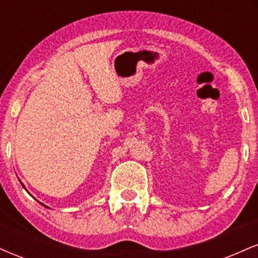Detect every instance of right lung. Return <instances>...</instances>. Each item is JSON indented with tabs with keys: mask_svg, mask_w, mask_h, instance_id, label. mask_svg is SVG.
<instances>
[{
	"mask_svg": "<svg viewBox=\"0 0 258 258\" xmlns=\"http://www.w3.org/2000/svg\"><path fill=\"white\" fill-rule=\"evenodd\" d=\"M22 185H23V186H24V184H23V183H22ZM24 188H25V186H24ZM42 205H43V204H42ZM43 206H46V205H43ZM46 207H47V206H46Z\"/></svg>",
	"mask_w": 258,
	"mask_h": 258,
	"instance_id": "right-lung-1",
	"label": "right lung"
}]
</instances>
